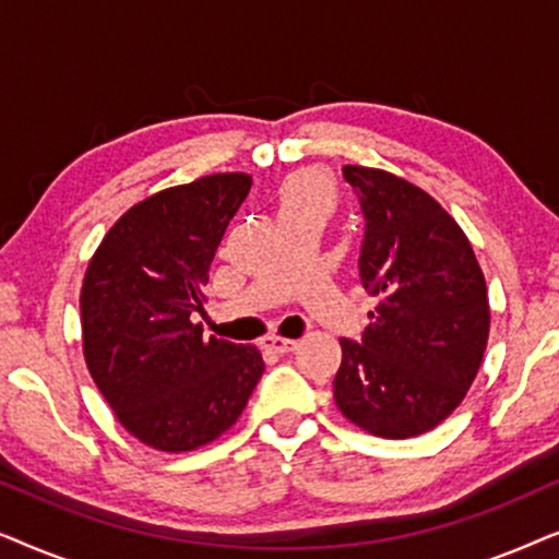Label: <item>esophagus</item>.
<instances>
[{"instance_id": "34e87169", "label": "esophagus", "mask_w": 559, "mask_h": 559, "mask_svg": "<svg viewBox=\"0 0 559 559\" xmlns=\"http://www.w3.org/2000/svg\"><path fill=\"white\" fill-rule=\"evenodd\" d=\"M264 350H272V354H293L297 348V341L293 338H282V335H266L262 341Z\"/></svg>"}]
</instances>
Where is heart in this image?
Returning a JSON list of instances; mask_svg holds the SVG:
<instances>
[{
    "label": "heart",
    "instance_id": "obj_1",
    "mask_svg": "<svg viewBox=\"0 0 559 559\" xmlns=\"http://www.w3.org/2000/svg\"><path fill=\"white\" fill-rule=\"evenodd\" d=\"M274 201H277L280 218L300 216V213H316L320 218H328L338 205V193L325 173L295 170L280 182Z\"/></svg>",
    "mask_w": 559,
    "mask_h": 559
}]
</instances>
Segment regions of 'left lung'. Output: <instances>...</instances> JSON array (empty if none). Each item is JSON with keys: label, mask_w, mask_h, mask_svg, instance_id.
Returning a JSON list of instances; mask_svg holds the SVG:
<instances>
[{"label": "left lung", "mask_w": 559, "mask_h": 559, "mask_svg": "<svg viewBox=\"0 0 559 559\" xmlns=\"http://www.w3.org/2000/svg\"><path fill=\"white\" fill-rule=\"evenodd\" d=\"M343 178L361 201L358 266L379 302L361 343L341 341L333 400L377 438H417L453 415L480 369L486 277L468 236L423 188L364 165H346Z\"/></svg>", "instance_id": "left-lung-1"}]
</instances>
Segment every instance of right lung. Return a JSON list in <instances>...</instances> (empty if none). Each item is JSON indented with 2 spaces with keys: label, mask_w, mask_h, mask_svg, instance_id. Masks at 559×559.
<instances>
[{
  "label": "right lung",
  "mask_w": 559,
  "mask_h": 559,
  "mask_svg": "<svg viewBox=\"0 0 559 559\" xmlns=\"http://www.w3.org/2000/svg\"><path fill=\"white\" fill-rule=\"evenodd\" d=\"M249 188L247 173H216L159 190L121 213L88 259L83 358L119 425L147 448L190 453L218 440L262 379L257 346L190 323Z\"/></svg>",
  "instance_id": "right-lung-1"
}]
</instances>
